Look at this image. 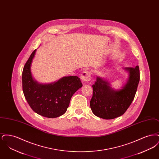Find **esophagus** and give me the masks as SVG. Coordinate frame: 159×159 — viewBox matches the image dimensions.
<instances>
[{
  "mask_svg": "<svg viewBox=\"0 0 159 159\" xmlns=\"http://www.w3.org/2000/svg\"><path fill=\"white\" fill-rule=\"evenodd\" d=\"M80 79H81V80L84 82H87L90 81L91 80L90 73L87 70L83 71L82 73L80 75Z\"/></svg>",
  "mask_w": 159,
  "mask_h": 159,
  "instance_id": "esophagus-1",
  "label": "esophagus"
}]
</instances>
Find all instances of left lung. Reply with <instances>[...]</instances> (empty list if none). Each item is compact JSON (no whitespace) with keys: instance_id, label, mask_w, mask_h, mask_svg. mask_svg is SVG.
<instances>
[{"instance_id":"left-lung-1","label":"left lung","mask_w":159,"mask_h":159,"mask_svg":"<svg viewBox=\"0 0 159 159\" xmlns=\"http://www.w3.org/2000/svg\"><path fill=\"white\" fill-rule=\"evenodd\" d=\"M125 69L128 71V80L119 91H114L106 80L97 77L92 85L93 95L90 106L92 111L97 117L113 119L121 116L133 101L140 79L139 66Z\"/></svg>"}]
</instances>
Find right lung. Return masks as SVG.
Instances as JSON below:
<instances>
[{
  "instance_id": "add662e5",
  "label": "right lung",
  "mask_w": 159,
  "mask_h": 159,
  "mask_svg": "<svg viewBox=\"0 0 159 159\" xmlns=\"http://www.w3.org/2000/svg\"><path fill=\"white\" fill-rule=\"evenodd\" d=\"M36 49L25 64L22 73L23 91L31 109L48 118L58 117L66 112L71 98L82 86L77 76H67L56 82L39 84L33 80L30 66Z\"/></svg>"
}]
</instances>
